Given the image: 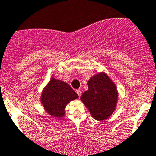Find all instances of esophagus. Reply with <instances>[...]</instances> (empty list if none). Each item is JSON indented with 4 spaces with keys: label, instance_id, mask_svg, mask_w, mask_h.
I'll return each instance as SVG.
<instances>
[{
    "label": "esophagus",
    "instance_id": "obj_1",
    "mask_svg": "<svg viewBox=\"0 0 156 156\" xmlns=\"http://www.w3.org/2000/svg\"><path fill=\"white\" fill-rule=\"evenodd\" d=\"M76 93L78 94V95L79 97H81V91L80 90H76Z\"/></svg>",
    "mask_w": 156,
    "mask_h": 156
}]
</instances>
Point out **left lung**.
Returning <instances> with one entry per match:
<instances>
[{
  "instance_id": "left-lung-1",
  "label": "left lung",
  "mask_w": 156,
  "mask_h": 156,
  "mask_svg": "<svg viewBox=\"0 0 156 156\" xmlns=\"http://www.w3.org/2000/svg\"><path fill=\"white\" fill-rule=\"evenodd\" d=\"M87 85L88 90L82 94L81 101L95 119H108L115 109L119 97L113 81L106 73H100L92 77Z\"/></svg>"
}]
</instances>
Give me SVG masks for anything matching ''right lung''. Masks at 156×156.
<instances>
[{
    "label": "right lung",
    "mask_w": 156,
    "mask_h": 156,
    "mask_svg": "<svg viewBox=\"0 0 156 156\" xmlns=\"http://www.w3.org/2000/svg\"><path fill=\"white\" fill-rule=\"evenodd\" d=\"M78 98V94L68 83L52 78L43 90L41 101L48 114L61 118L64 115L68 103Z\"/></svg>",
    "instance_id": "add662e5"
}]
</instances>
